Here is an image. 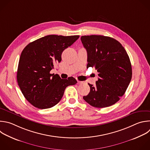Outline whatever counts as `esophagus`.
Returning a JSON list of instances; mask_svg holds the SVG:
<instances>
[{"mask_svg":"<svg viewBox=\"0 0 150 150\" xmlns=\"http://www.w3.org/2000/svg\"><path fill=\"white\" fill-rule=\"evenodd\" d=\"M77 83H78V84H82V83H83V82L80 81H77Z\"/></svg>","mask_w":150,"mask_h":150,"instance_id":"34e87169","label":"esophagus"}]
</instances>
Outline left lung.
<instances>
[{
  "mask_svg": "<svg viewBox=\"0 0 150 150\" xmlns=\"http://www.w3.org/2000/svg\"><path fill=\"white\" fill-rule=\"evenodd\" d=\"M88 54L87 67L99 73L96 85L88 83L90 92L83 97L92 107L105 108L114 105L125 93L132 78L129 57L116 39L102 35L82 36Z\"/></svg>",
  "mask_w": 150,
  "mask_h": 150,
  "instance_id": "1",
  "label": "left lung"
}]
</instances>
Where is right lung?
<instances>
[{"instance_id":"obj_1","label":"right lung","mask_w":150,"mask_h":150,"mask_svg":"<svg viewBox=\"0 0 150 150\" xmlns=\"http://www.w3.org/2000/svg\"><path fill=\"white\" fill-rule=\"evenodd\" d=\"M79 35H51L29 43L22 51L17 71V81L26 100L39 109L57 105L65 88L77 83L73 77L62 79L50 73L56 62L61 61L62 53L72 45Z\"/></svg>"}]
</instances>
